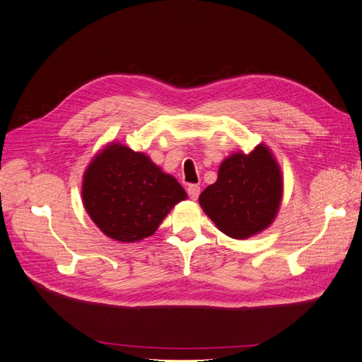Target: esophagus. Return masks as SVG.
I'll return each mask as SVG.
<instances>
[{"instance_id": "34e87169", "label": "esophagus", "mask_w": 362, "mask_h": 362, "mask_svg": "<svg viewBox=\"0 0 362 362\" xmlns=\"http://www.w3.org/2000/svg\"><path fill=\"white\" fill-rule=\"evenodd\" d=\"M187 191H188V196H189L192 200H196V199L199 197V194H200V187H199V185L192 183V185H189Z\"/></svg>"}]
</instances>
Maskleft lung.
Segmentation results:
<instances>
[{"mask_svg": "<svg viewBox=\"0 0 362 362\" xmlns=\"http://www.w3.org/2000/svg\"><path fill=\"white\" fill-rule=\"evenodd\" d=\"M281 168L265 145L234 153L221 163L216 183L199 197L206 216L223 234L245 239L272 225L282 200Z\"/></svg>", "mask_w": 362, "mask_h": 362, "instance_id": "1", "label": "left lung"}]
</instances>
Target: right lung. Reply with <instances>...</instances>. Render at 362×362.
Listing matches in <instances>:
<instances>
[{
  "label": "right lung",
  "instance_id": "1",
  "mask_svg": "<svg viewBox=\"0 0 362 362\" xmlns=\"http://www.w3.org/2000/svg\"><path fill=\"white\" fill-rule=\"evenodd\" d=\"M187 192L148 156L112 141L83 175L81 199L89 217L107 238L139 242L153 236Z\"/></svg>",
  "mask_w": 362,
  "mask_h": 362
}]
</instances>
